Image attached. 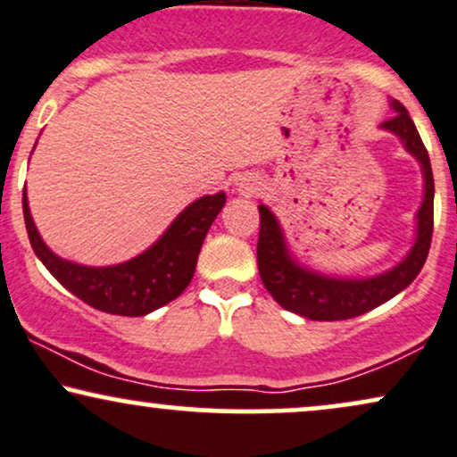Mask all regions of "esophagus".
I'll return each mask as SVG.
<instances>
[{
  "instance_id": "esophagus-1",
  "label": "esophagus",
  "mask_w": 457,
  "mask_h": 457,
  "mask_svg": "<svg viewBox=\"0 0 457 457\" xmlns=\"http://www.w3.org/2000/svg\"><path fill=\"white\" fill-rule=\"evenodd\" d=\"M246 191H253V189H246Z\"/></svg>"
}]
</instances>
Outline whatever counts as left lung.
<instances>
[{
  "mask_svg": "<svg viewBox=\"0 0 457 457\" xmlns=\"http://www.w3.org/2000/svg\"><path fill=\"white\" fill-rule=\"evenodd\" d=\"M394 117L383 120L381 128L392 131L404 142L406 151L420 159L426 195L417 212V240L403 263L386 274L372 278H332L300 268L285 249L283 232L274 214L260 206V238H257V268L263 287L283 309L309 317L312 321H343L377 309L415 281L426 263L434 229V176L430 157L423 146L420 131L406 108L392 102Z\"/></svg>",
  "mask_w": 457,
  "mask_h": 457,
  "instance_id": "obj_1",
  "label": "left lung"
}]
</instances>
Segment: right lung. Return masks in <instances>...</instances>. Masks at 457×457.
Returning <instances> with one entry per match:
<instances>
[{
  "instance_id": "right-lung-1",
  "label": "right lung",
  "mask_w": 457,
  "mask_h": 457,
  "mask_svg": "<svg viewBox=\"0 0 457 457\" xmlns=\"http://www.w3.org/2000/svg\"><path fill=\"white\" fill-rule=\"evenodd\" d=\"M223 204L225 194L200 197L174 219L151 249L108 268L79 266L54 255L37 234L27 195H23V217L36 255L65 289L97 311L142 317L179 298L191 283L202 243Z\"/></svg>"
}]
</instances>
